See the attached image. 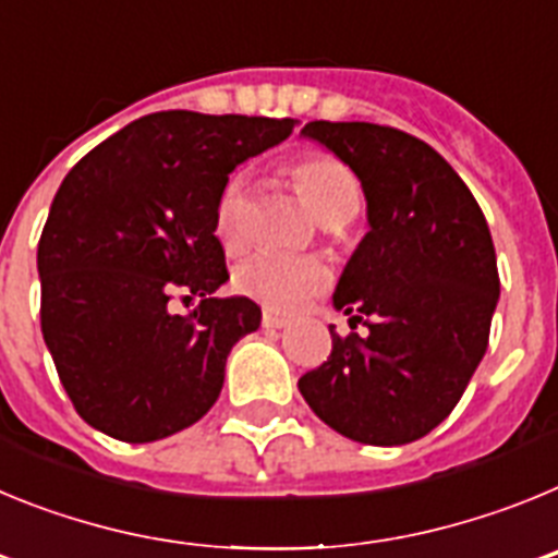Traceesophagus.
I'll return each mask as SVG.
<instances>
[{
    "label": "esophagus",
    "mask_w": 558,
    "mask_h": 558,
    "mask_svg": "<svg viewBox=\"0 0 558 558\" xmlns=\"http://www.w3.org/2000/svg\"><path fill=\"white\" fill-rule=\"evenodd\" d=\"M263 327L265 329H284V327H288V318H282V315H276V313H270V310H265Z\"/></svg>",
    "instance_id": "1"
}]
</instances>
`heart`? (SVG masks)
<instances>
[{"mask_svg":"<svg viewBox=\"0 0 558 558\" xmlns=\"http://www.w3.org/2000/svg\"><path fill=\"white\" fill-rule=\"evenodd\" d=\"M293 179L307 201L310 211L329 223H347L357 209L354 175L332 156H304L295 161ZM240 215H243V179H231L215 206V234L226 248L240 245ZM329 274L313 259H284V256L256 254L236 265L234 288L270 313H293L310 295L327 288Z\"/></svg>","mask_w":558,"mask_h":558,"instance_id":"1","label":"heart"}]
</instances>
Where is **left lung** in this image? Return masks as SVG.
I'll return each instance as SVG.
<instances>
[{
	"instance_id": "left-lung-1",
	"label": "left lung",
	"mask_w": 558,
	"mask_h": 558,
	"mask_svg": "<svg viewBox=\"0 0 558 558\" xmlns=\"http://www.w3.org/2000/svg\"><path fill=\"white\" fill-rule=\"evenodd\" d=\"M335 153L366 195L368 231L332 293L366 335L340 338L299 379L313 413L340 436L399 447L450 416L489 347L500 299L489 226L470 186L430 145L372 122L302 128Z\"/></svg>"
}]
</instances>
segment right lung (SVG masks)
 <instances>
[{"instance_id": "1", "label": "right lung", "mask_w": 558, "mask_h": 558, "mask_svg": "<svg viewBox=\"0 0 558 558\" xmlns=\"http://www.w3.org/2000/svg\"><path fill=\"white\" fill-rule=\"evenodd\" d=\"M295 120L159 111L83 156L38 243L41 332L83 422L128 445L195 425L220 397L226 357L263 310L229 282L215 206L236 165ZM172 294L201 298L190 316Z\"/></svg>"}]
</instances>
